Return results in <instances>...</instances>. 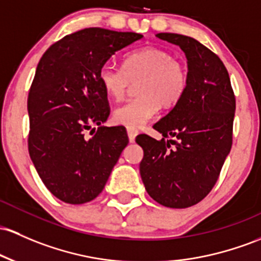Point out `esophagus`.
Returning a JSON list of instances; mask_svg holds the SVG:
<instances>
[{
    "label": "esophagus",
    "instance_id": "34e87169",
    "mask_svg": "<svg viewBox=\"0 0 261 261\" xmlns=\"http://www.w3.org/2000/svg\"><path fill=\"white\" fill-rule=\"evenodd\" d=\"M126 130H127V135H128V140H130V142L135 141V137L137 136V134H139V130H137L136 127H131V126H127Z\"/></svg>",
    "mask_w": 261,
    "mask_h": 261
}]
</instances>
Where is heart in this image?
Returning <instances> with one entry per match:
<instances>
[{
	"mask_svg": "<svg viewBox=\"0 0 261 261\" xmlns=\"http://www.w3.org/2000/svg\"><path fill=\"white\" fill-rule=\"evenodd\" d=\"M99 82L110 99H124L131 83L137 84V98L114 111L116 124L139 127L156 115L160 105L171 108L181 100L188 83L185 63L172 53L159 47H145L128 53L122 69L104 65L99 70Z\"/></svg>",
	"mask_w": 261,
	"mask_h": 261,
	"instance_id": "1",
	"label": "heart"
}]
</instances>
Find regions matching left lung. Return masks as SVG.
Segmentation results:
<instances>
[{
  "label": "left lung",
  "mask_w": 261,
  "mask_h": 261,
  "mask_svg": "<svg viewBox=\"0 0 261 261\" xmlns=\"http://www.w3.org/2000/svg\"><path fill=\"white\" fill-rule=\"evenodd\" d=\"M156 37L185 51L188 83L181 100L153 125L163 137L173 140L136 137L144 150L140 174L157 203L187 208L212 191L230 152L236 96L227 68L202 43L176 33Z\"/></svg>",
  "instance_id": "left-lung-1"
}]
</instances>
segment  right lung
Returning a JSON list of instances; mask_svg holds the SVG:
<instances>
[{"instance_id":"1","label":"right lung","mask_w":261,"mask_h":261,"mask_svg":"<svg viewBox=\"0 0 261 261\" xmlns=\"http://www.w3.org/2000/svg\"><path fill=\"white\" fill-rule=\"evenodd\" d=\"M142 37L85 28L51 44L37 65L27 101L28 151L45 187L63 202L96 198L128 144L124 126L101 125L110 108L99 70Z\"/></svg>"}]
</instances>
